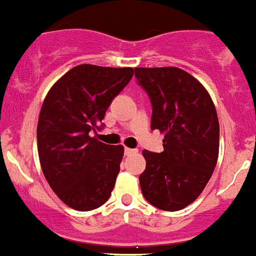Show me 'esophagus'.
Listing matches in <instances>:
<instances>
[{"label": "esophagus", "mask_w": 256, "mask_h": 256, "mask_svg": "<svg viewBox=\"0 0 256 256\" xmlns=\"http://www.w3.org/2000/svg\"><path fill=\"white\" fill-rule=\"evenodd\" d=\"M138 154V150H135V148H124V154L126 156H132V154Z\"/></svg>", "instance_id": "esophagus-1"}]
</instances>
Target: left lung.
Listing matches in <instances>:
<instances>
[{
  "label": "left lung",
  "instance_id": "obj_1",
  "mask_svg": "<svg viewBox=\"0 0 256 256\" xmlns=\"http://www.w3.org/2000/svg\"><path fill=\"white\" fill-rule=\"evenodd\" d=\"M135 76L151 100V128L164 134V151H143L142 192L158 210L180 211L204 190L218 162L216 108L200 82L181 68H135Z\"/></svg>",
  "mask_w": 256,
  "mask_h": 256
}]
</instances>
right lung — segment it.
<instances>
[{
  "label": "right lung",
  "instance_id": "obj_1",
  "mask_svg": "<svg viewBox=\"0 0 256 256\" xmlns=\"http://www.w3.org/2000/svg\"><path fill=\"white\" fill-rule=\"evenodd\" d=\"M134 75L132 68L79 65L49 90L38 122L42 173L56 195L76 211H91L108 200L120 173L122 146L91 136L102 128L112 100Z\"/></svg>",
  "mask_w": 256,
  "mask_h": 256
}]
</instances>
